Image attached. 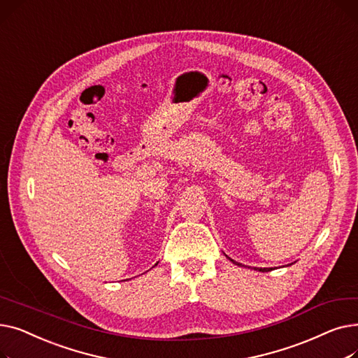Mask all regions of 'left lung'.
Listing matches in <instances>:
<instances>
[{"label":"left lung","instance_id":"obj_1","mask_svg":"<svg viewBox=\"0 0 358 358\" xmlns=\"http://www.w3.org/2000/svg\"><path fill=\"white\" fill-rule=\"evenodd\" d=\"M229 259H231V258H229ZM231 261L234 262V264H236V266H242V264H238V262H235L234 259H231ZM254 270H258V271H262V273H266V271H271L273 268H257V267H255Z\"/></svg>","mask_w":358,"mask_h":358}]
</instances>
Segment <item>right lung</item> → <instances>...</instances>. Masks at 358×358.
Segmentation results:
<instances>
[{
  "mask_svg": "<svg viewBox=\"0 0 358 358\" xmlns=\"http://www.w3.org/2000/svg\"><path fill=\"white\" fill-rule=\"evenodd\" d=\"M155 266H157V264H155Z\"/></svg>",
  "mask_w": 358,
  "mask_h": 358,
  "instance_id": "add662e5",
  "label": "right lung"
}]
</instances>
